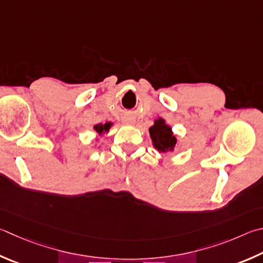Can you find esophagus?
Returning <instances> with one entry per match:
<instances>
[{
  "label": "esophagus",
  "mask_w": 263,
  "mask_h": 263,
  "mask_svg": "<svg viewBox=\"0 0 263 263\" xmlns=\"http://www.w3.org/2000/svg\"><path fill=\"white\" fill-rule=\"evenodd\" d=\"M127 124H132V122H128V123H127Z\"/></svg>",
  "instance_id": "34e87169"
}]
</instances>
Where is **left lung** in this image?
<instances>
[{"mask_svg":"<svg viewBox=\"0 0 263 263\" xmlns=\"http://www.w3.org/2000/svg\"><path fill=\"white\" fill-rule=\"evenodd\" d=\"M151 139L160 153H171L176 147L177 139L169 125H166L163 118H159L154 122V125L149 127Z\"/></svg>","mask_w":263,"mask_h":263,"instance_id":"left-lung-1","label":"left lung"}]
</instances>
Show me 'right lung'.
<instances>
[{"mask_svg": "<svg viewBox=\"0 0 263 263\" xmlns=\"http://www.w3.org/2000/svg\"><path fill=\"white\" fill-rule=\"evenodd\" d=\"M112 125V123L110 122H107L106 124H97V125H94V130L97 131V133L99 135H103L104 132H108L109 128Z\"/></svg>", "mask_w": 263, "mask_h": 263, "instance_id": "1", "label": "right lung"}]
</instances>
